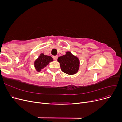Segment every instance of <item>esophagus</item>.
<instances>
[{"mask_svg": "<svg viewBox=\"0 0 122 122\" xmlns=\"http://www.w3.org/2000/svg\"><path fill=\"white\" fill-rule=\"evenodd\" d=\"M53 59L55 60V61H56L57 60V58H58V56H57V55H56V56H54L53 57Z\"/></svg>", "mask_w": 122, "mask_h": 122, "instance_id": "obj_1", "label": "esophagus"}]
</instances>
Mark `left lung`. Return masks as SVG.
Returning a JSON list of instances; mask_svg holds the SVG:
<instances>
[{"label": "left lung", "mask_w": 122, "mask_h": 122, "mask_svg": "<svg viewBox=\"0 0 122 122\" xmlns=\"http://www.w3.org/2000/svg\"><path fill=\"white\" fill-rule=\"evenodd\" d=\"M57 61L60 63L61 71L67 74H75L78 71L79 67L78 58L70 52H67L66 55L59 57Z\"/></svg>", "instance_id": "8db88e82"}]
</instances>
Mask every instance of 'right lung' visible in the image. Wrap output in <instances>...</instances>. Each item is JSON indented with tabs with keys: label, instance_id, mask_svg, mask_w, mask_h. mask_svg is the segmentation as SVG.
I'll return each instance as SVG.
<instances>
[{
	"label": "right lung",
	"instance_id": "add662e5",
	"mask_svg": "<svg viewBox=\"0 0 122 122\" xmlns=\"http://www.w3.org/2000/svg\"><path fill=\"white\" fill-rule=\"evenodd\" d=\"M52 61L53 58L51 56L41 54L39 57L35 62V68L38 72H40L44 67H45L50 61Z\"/></svg>",
	"mask_w": 122,
	"mask_h": 122
}]
</instances>
